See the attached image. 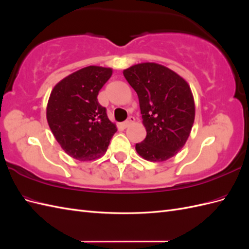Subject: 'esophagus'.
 Wrapping results in <instances>:
<instances>
[{"mask_svg": "<svg viewBox=\"0 0 249 249\" xmlns=\"http://www.w3.org/2000/svg\"><path fill=\"white\" fill-rule=\"evenodd\" d=\"M134 120H135V118L133 117V116H130L129 118H127L124 123H123V124H120V126L123 127V129H125V127H127L129 126L132 123H134Z\"/></svg>", "mask_w": 249, "mask_h": 249, "instance_id": "1", "label": "esophagus"}]
</instances>
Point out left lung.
Returning a JSON list of instances; mask_svg holds the SVG:
<instances>
[{
	"mask_svg": "<svg viewBox=\"0 0 249 249\" xmlns=\"http://www.w3.org/2000/svg\"><path fill=\"white\" fill-rule=\"evenodd\" d=\"M136 91L146 137L136 143L137 153L147 161L163 162L176 156L189 137L195 116L190 86L163 65L140 63L124 71Z\"/></svg>",
	"mask_w": 249,
	"mask_h": 249,
	"instance_id": "1",
	"label": "left lung"
}]
</instances>
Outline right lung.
Listing matches in <instances>:
<instances>
[{
	"label": "right lung",
	"instance_id": "right-lung-1",
	"mask_svg": "<svg viewBox=\"0 0 249 249\" xmlns=\"http://www.w3.org/2000/svg\"><path fill=\"white\" fill-rule=\"evenodd\" d=\"M112 70L87 66L63 80L52 90L47 119L52 133L64 152L80 161L102 157L117 131L97 94Z\"/></svg>",
	"mask_w": 249,
	"mask_h": 249
}]
</instances>
